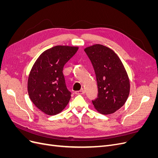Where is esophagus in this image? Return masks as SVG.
Returning <instances> with one entry per match:
<instances>
[{
  "mask_svg": "<svg viewBox=\"0 0 158 158\" xmlns=\"http://www.w3.org/2000/svg\"><path fill=\"white\" fill-rule=\"evenodd\" d=\"M84 93H85V91L84 89L80 90V91H76V92H75V94L77 95H82V94H84Z\"/></svg>",
  "mask_w": 158,
  "mask_h": 158,
  "instance_id": "1",
  "label": "esophagus"
}]
</instances>
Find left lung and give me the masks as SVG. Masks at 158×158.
I'll return each instance as SVG.
<instances>
[{
  "mask_svg": "<svg viewBox=\"0 0 158 158\" xmlns=\"http://www.w3.org/2000/svg\"><path fill=\"white\" fill-rule=\"evenodd\" d=\"M96 75L98 95L92 101L101 114H109L122 107L130 92V80L121 59L112 49L100 44L84 49Z\"/></svg>",
  "mask_w": 158,
  "mask_h": 158,
  "instance_id": "obj_1",
  "label": "left lung"
}]
</instances>
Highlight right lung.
Here are the masks:
<instances>
[{
  "label": "right lung",
  "instance_id": "1",
  "mask_svg": "<svg viewBox=\"0 0 158 158\" xmlns=\"http://www.w3.org/2000/svg\"><path fill=\"white\" fill-rule=\"evenodd\" d=\"M78 47L57 45L43 52L33 64L27 80L33 103L48 115H55L67 106L71 93L66 86L63 70Z\"/></svg>",
  "mask_w": 158,
  "mask_h": 158
}]
</instances>
